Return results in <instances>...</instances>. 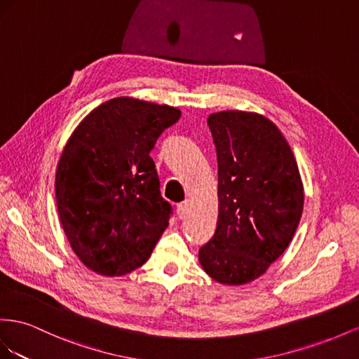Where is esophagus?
Returning a JSON list of instances; mask_svg holds the SVG:
<instances>
[{
  "mask_svg": "<svg viewBox=\"0 0 359 359\" xmlns=\"http://www.w3.org/2000/svg\"><path fill=\"white\" fill-rule=\"evenodd\" d=\"M189 206H191V201L189 200H185V201H182V203L177 204V217L180 219H183V218L187 217V213L189 210Z\"/></svg>",
  "mask_w": 359,
  "mask_h": 359,
  "instance_id": "34e87169",
  "label": "esophagus"
}]
</instances>
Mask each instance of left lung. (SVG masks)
<instances>
[{
  "label": "left lung",
  "mask_w": 359,
  "mask_h": 359,
  "mask_svg": "<svg viewBox=\"0 0 359 359\" xmlns=\"http://www.w3.org/2000/svg\"><path fill=\"white\" fill-rule=\"evenodd\" d=\"M218 156V221L198 260L227 285L257 280L289 247L304 209V185L287 140L257 112L208 118Z\"/></svg>",
  "instance_id": "obj_1"
}]
</instances>
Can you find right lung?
Segmentation results:
<instances>
[{"label":"right lung","mask_w":359,"mask_h":359,"mask_svg":"<svg viewBox=\"0 0 359 359\" xmlns=\"http://www.w3.org/2000/svg\"><path fill=\"white\" fill-rule=\"evenodd\" d=\"M179 108L129 96L109 99L72 132L55 172L58 217L72 250L104 276L135 271L168 227L150 151Z\"/></svg>","instance_id":"1"}]
</instances>
